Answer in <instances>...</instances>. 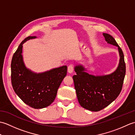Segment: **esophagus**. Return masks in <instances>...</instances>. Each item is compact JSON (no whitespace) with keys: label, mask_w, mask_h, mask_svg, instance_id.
<instances>
[{"label":"esophagus","mask_w":135,"mask_h":135,"mask_svg":"<svg viewBox=\"0 0 135 135\" xmlns=\"http://www.w3.org/2000/svg\"><path fill=\"white\" fill-rule=\"evenodd\" d=\"M74 71V66L73 65H70L68 67V72L69 73H72Z\"/></svg>","instance_id":"obj_1"}]
</instances>
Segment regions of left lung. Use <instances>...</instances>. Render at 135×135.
<instances>
[{
    "label": "left lung",
    "instance_id": "left-lung-1",
    "mask_svg": "<svg viewBox=\"0 0 135 135\" xmlns=\"http://www.w3.org/2000/svg\"><path fill=\"white\" fill-rule=\"evenodd\" d=\"M108 44L118 47L119 61L115 71L104 75H93L86 72L82 65H76V75L73 76L78 102L83 108L99 111L110 104L122 90L125 75L126 66L122 49L113 36L103 33Z\"/></svg>",
    "mask_w": 135,
    "mask_h": 135
}]
</instances>
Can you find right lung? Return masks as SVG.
I'll return each instance as SVG.
<instances>
[{"label":"right lung","instance_id":"obj_1","mask_svg":"<svg viewBox=\"0 0 135 135\" xmlns=\"http://www.w3.org/2000/svg\"><path fill=\"white\" fill-rule=\"evenodd\" d=\"M36 36H28L13 54L11 63V84L15 93L25 104L35 109L50 105L55 99L57 90L67 75V67L53 68L36 73L25 66L22 57V45Z\"/></svg>","mask_w":135,"mask_h":135}]
</instances>
